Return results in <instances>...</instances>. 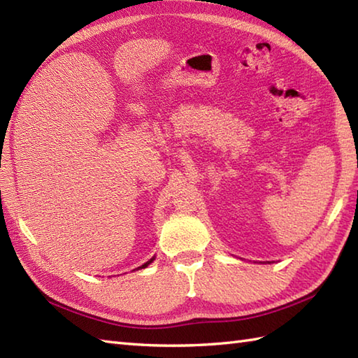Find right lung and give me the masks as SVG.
<instances>
[{"mask_svg": "<svg viewBox=\"0 0 358 358\" xmlns=\"http://www.w3.org/2000/svg\"><path fill=\"white\" fill-rule=\"evenodd\" d=\"M152 262H154V258H150V260H149V262H148V263H144V264H143V266H140V268H138V269H143V268H146V266H148V264H150V263H152Z\"/></svg>", "mask_w": 358, "mask_h": 358, "instance_id": "add662e5", "label": "right lung"}]
</instances>
